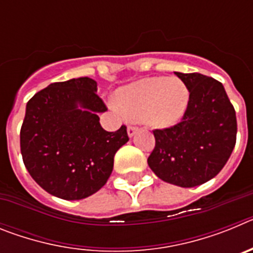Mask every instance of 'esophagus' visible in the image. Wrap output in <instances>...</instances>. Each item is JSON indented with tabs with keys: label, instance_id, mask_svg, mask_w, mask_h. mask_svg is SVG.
Instances as JSON below:
<instances>
[{
	"label": "esophagus",
	"instance_id": "1",
	"mask_svg": "<svg viewBox=\"0 0 253 253\" xmlns=\"http://www.w3.org/2000/svg\"><path fill=\"white\" fill-rule=\"evenodd\" d=\"M137 131H138L137 126H133V125H129V126H128V135H129V137H130V138L133 137L134 134L137 133Z\"/></svg>",
	"mask_w": 253,
	"mask_h": 253
}]
</instances>
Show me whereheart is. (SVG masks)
<instances>
[{"instance_id": "obj_1", "label": "heart", "mask_w": 253, "mask_h": 253, "mask_svg": "<svg viewBox=\"0 0 253 253\" xmlns=\"http://www.w3.org/2000/svg\"><path fill=\"white\" fill-rule=\"evenodd\" d=\"M189 102L186 84L173 76L143 78L116 92V104L125 115L157 129L178 124Z\"/></svg>"}]
</instances>
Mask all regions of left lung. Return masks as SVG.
Instances as JSON below:
<instances>
[{"label":"left lung","instance_id":"8db88e82","mask_svg":"<svg viewBox=\"0 0 253 253\" xmlns=\"http://www.w3.org/2000/svg\"><path fill=\"white\" fill-rule=\"evenodd\" d=\"M175 75L189 88V107L181 123L153 131L156 146L148 166L169 184L194 187L215 177L231 157L236 111L219 81L200 73Z\"/></svg>","mask_w":253,"mask_h":253}]
</instances>
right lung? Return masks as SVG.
<instances>
[{
  "mask_svg": "<svg viewBox=\"0 0 253 253\" xmlns=\"http://www.w3.org/2000/svg\"><path fill=\"white\" fill-rule=\"evenodd\" d=\"M92 78L50 84L26 104L20 131L22 160L30 176L50 195L81 200L110 177L114 156L128 142L126 126L106 131L99 114L106 106Z\"/></svg>",
  "mask_w": 253,
  "mask_h": 253,
  "instance_id": "1",
  "label": "right lung"
}]
</instances>
